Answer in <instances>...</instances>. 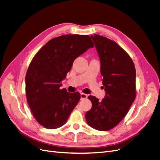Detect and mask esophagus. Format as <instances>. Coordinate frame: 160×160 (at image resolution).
Returning a JSON list of instances; mask_svg holds the SVG:
<instances>
[{"instance_id":"1","label":"esophagus","mask_w":160,"mask_h":160,"mask_svg":"<svg viewBox=\"0 0 160 160\" xmlns=\"http://www.w3.org/2000/svg\"><path fill=\"white\" fill-rule=\"evenodd\" d=\"M87 98H88V95H87L85 93H81V99H86Z\"/></svg>"}]
</instances>
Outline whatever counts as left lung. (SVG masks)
Segmentation results:
<instances>
[{"label": "left lung", "instance_id": "8db88e82", "mask_svg": "<svg viewBox=\"0 0 160 160\" xmlns=\"http://www.w3.org/2000/svg\"><path fill=\"white\" fill-rule=\"evenodd\" d=\"M91 37L99 57L105 96L101 101L88 97L92 108L85 117L92 128L108 131L123 119L135 100L136 72L132 59L115 42L98 35Z\"/></svg>", "mask_w": 160, "mask_h": 160}]
</instances>
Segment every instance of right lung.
<instances>
[{"instance_id": "obj_1", "label": "right lung", "mask_w": 160, "mask_h": 160, "mask_svg": "<svg viewBox=\"0 0 160 160\" xmlns=\"http://www.w3.org/2000/svg\"><path fill=\"white\" fill-rule=\"evenodd\" d=\"M93 47L89 35H66L50 40L34 57L25 77L27 99L43 127L57 129L67 122L81 95L61 89V83L75 59Z\"/></svg>"}]
</instances>
